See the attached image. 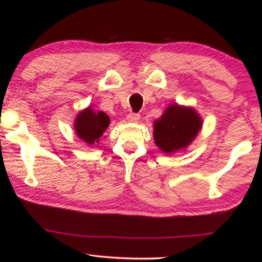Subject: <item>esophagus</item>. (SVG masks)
Segmentation results:
<instances>
[{"mask_svg": "<svg viewBox=\"0 0 262 262\" xmlns=\"http://www.w3.org/2000/svg\"><path fill=\"white\" fill-rule=\"evenodd\" d=\"M140 117L141 115L139 113H134V112H130L129 114L127 115V120L129 122H139L140 120Z\"/></svg>", "mask_w": 262, "mask_h": 262, "instance_id": "esophagus-1", "label": "esophagus"}]
</instances>
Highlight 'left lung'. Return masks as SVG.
Segmentation results:
<instances>
[{
  "mask_svg": "<svg viewBox=\"0 0 262 262\" xmlns=\"http://www.w3.org/2000/svg\"><path fill=\"white\" fill-rule=\"evenodd\" d=\"M202 120L196 111L178 104L170 105L154 122V139L163 152L172 154L187 148L201 130Z\"/></svg>",
  "mask_w": 262,
  "mask_h": 262,
  "instance_id": "left-lung-1",
  "label": "left lung"
}]
</instances>
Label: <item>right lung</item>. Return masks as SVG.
Returning a JSON list of instances; mask_svg holds the SVG:
<instances>
[{"instance_id":"right-lung-1","label":"right lung","mask_w":262,"mask_h":262,"mask_svg":"<svg viewBox=\"0 0 262 262\" xmlns=\"http://www.w3.org/2000/svg\"><path fill=\"white\" fill-rule=\"evenodd\" d=\"M110 122L107 114L101 111L96 112L91 108V106H89L77 114L74 126L79 139L92 145L98 143L104 132L107 129Z\"/></svg>"}]
</instances>
